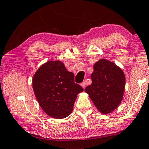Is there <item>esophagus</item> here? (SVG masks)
<instances>
[{"label": "esophagus", "mask_w": 149, "mask_h": 149, "mask_svg": "<svg viewBox=\"0 0 149 149\" xmlns=\"http://www.w3.org/2000/svg\"><path fill=\"white\" fill-rule=\"evenodd\" d=\"M81 87L83 88V89H85V88L86 87V82L85 81L83 82V83L81 84Z\"/></svg>", "instance_id": "34e87169"}]
</instances>
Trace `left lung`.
<instances>
[{
    "label": "left lung",
    "mask_w": 149,
    "mask_h": 149,
    "mask_svg": "<svg viewBox=\"0 0 149 149\" xmlns=\"http://www.w3.org/2000/svg\"><path fill=\"white\" fill-rule=\"evenodd\" d=\"M92 83L85 88L95 106L103 113H109L121 103L125 88L123 71L113 62L101 59L93 66Z\"/></svg>",
    "instance_id": "1"
}]
</instances>
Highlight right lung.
Segmentation results:
<instances>
[{
    "mask_svg": "<svg viewBox=\"0 0 149 149\" xmlns=\"http://www.w3.org/2000/svg\"><path fill=\"white\" fill-rule=\"evenodd\" d=\"M34 93L46 114L62 119L72 113L77 95L83 88L74 83V74L59 60L43 64L32 80Z\"/></svg>",
    "mask_w": 149,
    "mask_h": 149,
    "instance_id": "add662e5",
    "label": "right lung"
}]
</instances>
